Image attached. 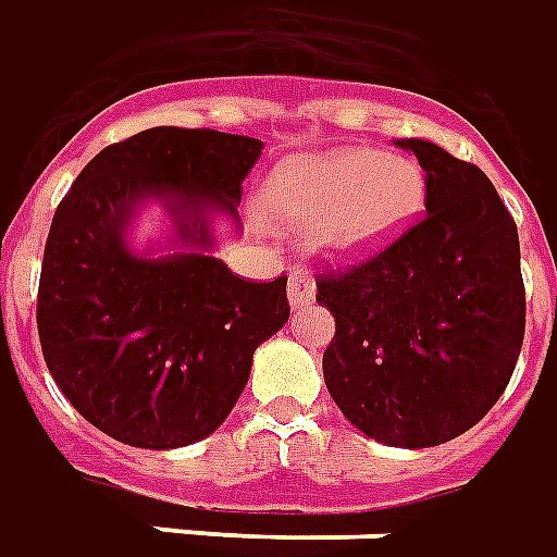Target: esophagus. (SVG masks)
I'll return each mask as SVG.
<instances>
[{"label":"esophagus","instance_id":"34e87169","mask_svg":"<svg viewBox=\"0 0 557 557\" xmlns=\"http://www.w3.org/2000/svg\"><path fill=\"white\" fill-rule=\"evenodd\" d=\"M314 294H318V287H314V278H311L306 270H294L290 272V282H287V299H290V306L294 309H306L309 302H314Z\"/></svg>","mask_w":557,"mask_h":557}]
</instances>
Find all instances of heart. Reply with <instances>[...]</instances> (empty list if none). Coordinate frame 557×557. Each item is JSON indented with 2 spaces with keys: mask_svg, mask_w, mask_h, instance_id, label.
I'll return each instance as SVG.
<instances>
[{
  "mask_svg": "<svg viewBox=\"0 0 557 557\" xmlns=\"http://www.w3.org/2000/svg\"><path fill=\"white\" fill-rule=\"evenodd\" d=\"M425 191L429 180L413 156L345 146L278 168L267 209L278 227H314V243L326 255L360 258L417 222Z\"/></svg>",
  "mask_w": 557,
  "mask_h": 557,
  "instance_id": "obj_1",
  "label": "heart"
}]
</instances>
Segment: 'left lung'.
Returning a JSON list of instances; mask_svg holds the SVG:
<instances>
[{"mask_svg":"<svg viewBox=\"0 0 557 557\" xmlns=\"http://www.w3.org/2000/svg\"><path fill=\"white\" fill-rule=\"evenodd\" d=\"M425 215L342 270L318 272L333 311L323 381L350 423L389 447H437L507 389L524 338L519 234L488 176L429 140Z\"/></svg>","mask_w":557,"mask_h":557,"instance_id":"left-lung-1","label":"left lung"}]
</instances>
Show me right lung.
<instances>
[{
  "instance_id": "right-lung-1",
  "label": "right lung",
  "mask_w": 557,
  "mask_h": 557,
  "mask_svg": "<svg viewBox=\"0 0 557 557\" xmlns=\"http://www.w3.org/2000/svg\"><path fill=\"white\" fill-rule=\"evenodd\" d=\"M263 144L212 128H146L74 180L47 234L38 338L62 396L122 444L173 449L212 435L246 389L260 342L290 318L287 275L246 282L207 248L209 209L236 215ZM146 196L193 246L168 259L124 243Z\"/></svg>"
}]
</instances>
